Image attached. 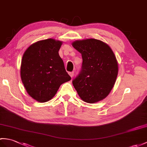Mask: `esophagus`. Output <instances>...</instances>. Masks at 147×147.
<instances>
[{"label": "esophagus", "mask_w": 147, "mask_h": 147, "mask_svg": "<svg viewBox=\"0 0 147 147\" xmlns=\"http://www.w3.org/2000/svg\"><path fill=\"white\" fill-rule=\"evenodd\" d=\"M69 74L70 75V76H71V78H73V76H74V72H69Z\"/></svg>", "instance_id": "obj_1"}]
</instances>
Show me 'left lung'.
Masks as SVG:
<instances>
[{"instance_id": "1", "label": "left lung", "mask_w": 147, "mask_h": 147, "mask_svg": "<svg viewBox=\"0 0 147 147\" xmlns=\"http://www.w3.org/2000/svg\"><path fill=\"white\" fill-rule=\"evenodd\" d=\"M73 46L81 54V69L73 80L80 98L89 103L107 96L117 79L118 67L115 54L107 44L95 39L76 40Z\"/></svg>"}]
</instances>
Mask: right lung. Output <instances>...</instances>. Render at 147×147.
Instances as JSON below:
<instances>
[{
	"label": "right lung",
	"instance_id": "add662e5",
	"mask_svg": "<svg viewBox=\"0 0 147 147\" xmlns=\"http://www.w3.org/2000/svg\"><path fill=\"white\" fill-rule=\"evenodd\" d=\"M61 44L53 39L40 40L30 46L23 55L22 83L27 93L40 103L50 100L61 85L71 79L58 53Z\"/></svg>",
	"mask_w": 147,
	"mask_h": 147
}]
</instances>
